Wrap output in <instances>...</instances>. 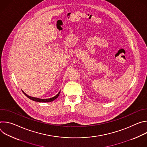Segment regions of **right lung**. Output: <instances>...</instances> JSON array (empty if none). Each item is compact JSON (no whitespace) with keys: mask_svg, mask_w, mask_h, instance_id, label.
I'll return each instance as SVG.
<instances>
[{"mask_svg":"<svg viewBox=\"0 0 147 147\" xmlns=\"http://www.w3.org/2000/svg\"><path fill=\"white\" fill-rule=\"evenodd\" d=\"M26 95V96H27L29 99L34 100V101H36V102H52L53 100H54L55 99H56L59 95V94L60 92V91L59 92V93L55 95V96L52 97V98H48V99H40V98H35V97H32V96H29L27 94H26L23 91H22Z\"/></svg>","mask_w":147,"mask_h":147,"instance_id":"obj_1","label":"right lung"}]
</instances>
